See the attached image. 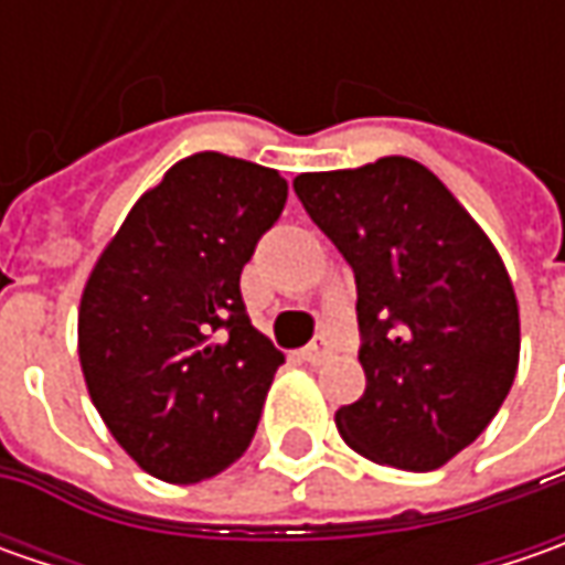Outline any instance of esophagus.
Returning a JSON list of instances; mask_svg holds the SVG:
<instances>
[{
  "label": "esophagus",
  "instance_id": "obj_1",
  "mask_svg": "<svg viewBox=\"0 0 565 565\" xmlns=\"http://www.w3.org/2000/svg\"><path fill=\"white\" fill-rule=\"evenodd\" d=\"M333 355V345H330V339L327 337H317L305 352H301V359L311 361V364H320V361H327Z\"/></svg>",
  "mask_w": 565,
  "mask_h": 565
}]
</instances>
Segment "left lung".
I'll return each instance as SVG.
<instances>
[{
    "label": "left lung",
    "mask_w": 565,
    "mask_h": 565,
    "mask_svg": "<svg viewBox=\"0 0 565 565\" xmlns=\"http://www.w3.org/2000/svg\"><path fill=\"white\" fill-rule=\"evenodd\" d=\"M298 201L359 286L364 396L337 412L371 462L434 471L493 422L519 367L510 273L449 188L408 157L301 172Z\"/></svg>",
    "instance_id": "8db88e82"
}]
</instances>
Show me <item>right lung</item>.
<instances>
[{
	"mask_svg": "<svg viewBox=\"0 0 565 565\" xmlns=\"http://www.w3.org/2000/svg\"><path fill=\"white\" fill-rule=\"evenodd\" d=\"M286 198L276 169L213 150L185 157L131 206L84 286L87 393L160 481L198 484L250 446L286 359L250 327L238 279Z\"/></svg>",
	"mask_w": 565,
	"mask_h": 565,
	"instance_id": "obj_1",
	"label": "right lung"
}]
</instances>
